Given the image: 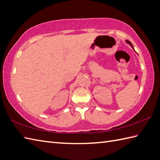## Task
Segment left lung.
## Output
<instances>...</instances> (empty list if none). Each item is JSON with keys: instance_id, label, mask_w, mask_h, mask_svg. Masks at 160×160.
<instances>
[{"instance_id": "obj_1", "label": "left lung", "mask_w": 160, "mask_h": 160, "mask_svg": "<svg viewBox=\"0 0 160 160\" xmlns=\"http://www.w3.org/2000/svg\"><path fill=\"white\" fill-rule=\"evenodd\" d=\"M126 42H127V43H129V44H130V45H131V46H132V48H133V46H132V43L130 42H129V41H126Z\"/></svg>"}]
</instances>
